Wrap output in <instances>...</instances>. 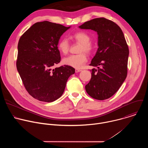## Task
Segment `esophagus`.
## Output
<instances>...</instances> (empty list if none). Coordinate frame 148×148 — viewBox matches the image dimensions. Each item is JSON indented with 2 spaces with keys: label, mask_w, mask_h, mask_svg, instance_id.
Returning <instances> with one entry per match:
<instances>
[{
  "label": "esophagus",
  "mask_w": 148,
  "mask_h": 148,
  "mask_svg": "<svg viewBox=\"0 0 148 148\" xmlns=\"http://www.w3.org/2000/svg\"><path fill=\"white\" fill-rule=\"evenodd\" d=\"M82 70H79V69H75V73H78V72H80V71H81Z\"/></svg>",
  "instance_id": "obj_1"
}]
</instances>
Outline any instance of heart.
Segmentation results:
<instances>
[{
    "instance_id": "obj_1",
    "label": "heart",
    "mask_w": 148,
    "mask_h": 148,
    "mask_svg": "<svg viewBox=\"0 0 148 148\" xmlns=\"http://www.w3.org/2000/svg\"><path fill=\"white\" fill-rule=\"evenodd\" d=\"M71 38L75 41L81 43L79 47L78 53L75 55H71L65 57L62 60L64 64L73 67L76 69H81L87 61V56L84 51L90 54L91 53L94 47L90 43V36L84 32H78L71 36ZM57 47L60 53L63 54H66L70 50V43L68 40L66 38H61L57 45Z\"/></svg>"
}]
</instances>
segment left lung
Listing matches in <instances>:
<instances>
[{"label":"left lung","mask_w":148,"mask_h":148,"mask_svg":"<svg viewBox=\"0 0 148 148\" xmlns=\"http://www.w3.org/2000/svg\"><path fill=\"white\" fill-rule=\"evenodd\" d=\"M98 35V49L90 66L91 78L86 86L87 94L98 100L111 97L119 90L128 73L129 49L121 29L112 21L95 18L79 26Z\"/></svg>","instance_id":"8db88e82"}]
</instances>
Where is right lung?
<instances>
[{
	"mask_svg": "<svg viewBox=\"0 0 148 148\" xmlns=\"http://www.w3.org/2000/svg\"><path fill=\"white\" fill-rule=\"evenodd\" d=\"M70 27L48 21L37 22L19 39L17 70L27 91L37 100L51 102L59 98L75 73L67 65L51 69L61 61L59 39Z\"/></svg>",
	"mask_w": 148,
	"mask_h": 148,
	"instance_id": "obj_1",
	"label": "right lung"
}]
</instances>
